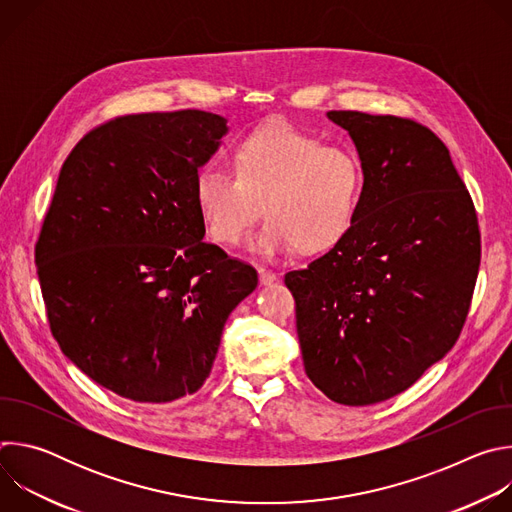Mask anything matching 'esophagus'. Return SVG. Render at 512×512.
Returning a JSON list of instances; mask_svg holds the SVG:
<instances>
[{
  "label": "esophagus",
  "mask_w": 512,
  "mask_h": 512,
  "mask_svg": "<svg viewBox=\"0 0 512 512\" xmlns=\"http://www.w3.org/2000/svg\"><path fill=\"white\" fill-rule=\"evenodd\" d=\"M257 271H259V281H261L263 285H269V283H273V281L277 279V275H275L271 269H267V267H259Z\"/></svg>",
  "instance_id": "obj_1"
}]
</instances>
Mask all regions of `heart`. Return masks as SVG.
<instances>
[{
	"label": "heart",
	"instance_id": "1",
	"mask_svg": "<svg viewBox=\"0 0 512 512\" xmlns=\"http://www.w3.org/2000/svg\"><path fill=\"white\" fill-rule=\"evenodd\" d=\"M364 188L367 172L348 145L273 125L239 143L235 174L221 164L200 168L194 198L208 235L221 245H241L263 210L267 221L253 241L257 253L294 247L318 253L352 229Z\"/></svg>",
	"mask_w": 512,
	"mask_h": 512
}]
</instances>
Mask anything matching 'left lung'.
Instances as JSON below:
<instances>
[{"label": "left lung", "instance_id": "obj_1", "mask_svg": "<svg viewBox=\"0 0 512 512\" xmlns=\"http://www.w3.org/2000/svg\"><path fill=\"white\" fill-rule=\"evenodd\" d=\"M367 172L352 229L287 271L310 381L342 405L409 389L456 344L480 267L472 196L446 143L395 115L328 111Z\"/></svg>", "mask_w": 512, "mask_h": 512}]
</instances>
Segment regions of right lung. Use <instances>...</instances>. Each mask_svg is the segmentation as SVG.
Returning a JSON list of instances; mask_svg holds the SVG:
<instances>
[{
    "label": "right lung",
    "mask_w": 512,
    "mask_h": 512,
    "mask_svg": "<svg viewBox=\"0 0 512 512\" xmlns=\"http://www.w3.org/2000/svg\"><path fill=\"white\" fill-rule=\"evenodd\" d=\"M225 133L198 109L123 115L60 168L34 251L48 324L89 379L135 403L196 393L257 287L255 267L202 241L194 180Z\"/></svg>",
    "instance_id": "right-lung-1"
}]
</instances>
